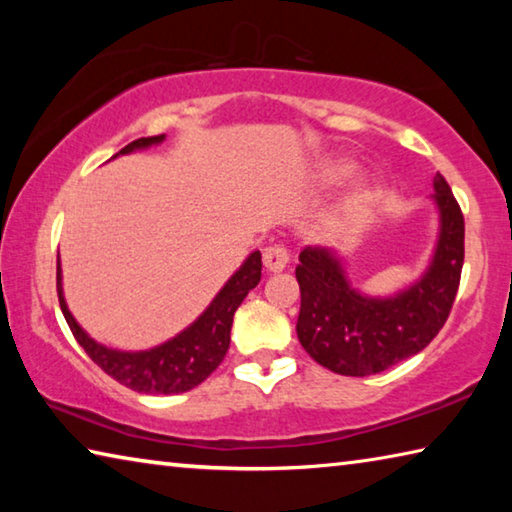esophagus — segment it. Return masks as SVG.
Returning a JSON list of instances; mask_svg holds the SVG:
<instances>
[{
	"label": "esophagus",
	"instance_id": "obj_1",
	"mask_svg": "<svg viewBox=\"0 0 512 512\" xmlns=\"http://www.w3.org/2000/svg\"><path fill=\"white\" fill-rule=\"evenodd\" d=\"M287 264H289L287 248H284V246H268V248H264V266H266V271L277 273V271H282V268L287 266Z\"/></svg>",
	"mask_w": 512,
	"mask_h": 512
}]
</instances>
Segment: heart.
Masks as SVG:
<instances>
[{
    "instance_id": "heart-1",
    "label": "heart",
    "mask_w": 512,
    "mask_h": 512,
    "mask_svg": "<svg viewBox=\"0 0 512 512\" xmlns=\"http://www.w3.org/2000/svg\"><path fill=\"white\" fill-rule=\"evenodd\" d=\"M352 169H354L352 162H334L332 167L325 171V176L329 180H343V178L350 176ZM372 198H375V189H372L370 185L363 187L361 194H359V203H368V201H372Z\"/></svg>"
}]
</instances>
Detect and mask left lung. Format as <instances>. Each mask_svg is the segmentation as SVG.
Instances as JSON below:
<instances>
[{"label":"left lung","mask_w":512,"mask_h":512,"mask_svg":"<svg viewBox=\"0 0 512 512\" xmlns=\"http://www.w3.org/2000/svg\"><path fill=\"white\" fill-rule=\"evenodd\" d=\"M440 237L429 271L395 298H368L345 280L339 257L307 246L300 253L298 339L320 366L345 377L377 375L436 339L452 311L465 257V221L447 180L436 173Z\"/></svg>","instance_id":"left-lung-1"}]
</instances>
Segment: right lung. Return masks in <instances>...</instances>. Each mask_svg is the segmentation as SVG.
Masks as SVG:
<instances>
[{
    "label": "right lung",
    "mask_w": 512,
    "mask_h": 512,
    "mask_svg": "<svg viewBox=\"0 0 512 512\" xmlns=\"http://www.w3.org/2000/svg\"><path fill=\"white\" fill-rule=\"evenodd\" d=\"M164 135L140 137V140L124 146L119 153H131L144 146L160 144ZM262 280V253L255 250L244 266L230 277L228 284L219 291V296L212 300V305L203 311V316L189 325L183 334L167 341L160 348L146 352H119L103 348L97 341H92L83 329L76 325L74 316L69 314L63 298V284H60V262L56 271V289L58 302L63 309V316L72 329L74 339L81 348L88 352V357L97 366L117 379L119 384L137 393L151 395H173L187 393L194 386L201 384L212 372L219 368L225 352L230 348V329L237 307L244 302L250 289H255Z\"/></svg>",
    "instance_id": "right-lung-1"
}]
</instances>
